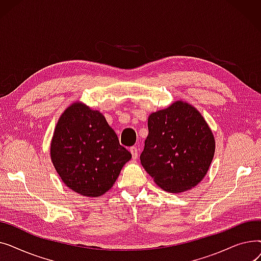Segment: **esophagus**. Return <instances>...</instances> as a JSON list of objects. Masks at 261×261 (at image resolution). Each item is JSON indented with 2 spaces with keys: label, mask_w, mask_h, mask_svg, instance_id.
Segmentation results:
<instances>
[{
  "label": "esophagus",
  "mask_w": 261,
  "mask_h": 261,
  "mask_svg": "<svg viewBox=\"0 0 261 261\" xmlns=\"http://www.w3.org/2000/svg\"><path fill=\"white\" fill-rule=\"evenodd\" d=\"M130 152L132 154L133 159H138L139 158V149L136 147H131L130 148Z\"/></svg>",
  "instance_id": "1"
}]
</instances>
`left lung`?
<instances>
[{
    "instance_id": "8db88e82",
    "label": "left lung",
    "mask_w": 261,
    "mask_h": 261,
    "mask_svg": "<svg viewBox=\"0 0 261 261\" xmlns=\"http://www.w3.org/2000/svg\"><path fill=\"white\" fill-rule=\"evenodd\" d=\"M148 130L140 160L153 181L169 193L195 187L215 153L214 135L199 111L176 101L150 115Z\"/></svg>"
}]
</instances>
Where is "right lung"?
<instances>
[{
	"label": "right lung",
	"mask_w": 261,
	"mask_h": 261,
	"mask_svg": "<svg viewBox=\"0 0 261 261\" xmlns=\"http://www.w3.org/2000/svg\"><path fill=\"white\" fill-rule=\"evenodd\" d=\"M50 158L67 187L82 196L99 197L113 186L131 153L100 112L76 102L57 123Z\"/></svg>",
	"instance_id": "right-lung-1"
}]
</instances>
